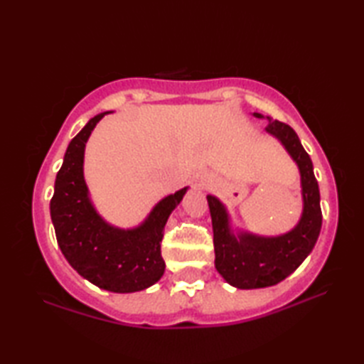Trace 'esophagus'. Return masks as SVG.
I'll use <instances>...</instances> for the list:
<instances>
[{
	"instance_id": "obj_1",
	"label": "esophagus",
	"mask_w": 364,
	"mask_h": 364,
	"mask_svg": "<svg viewBox=\"0 0 364 364\" xmlns=\"http://www.w3.org/2000/svg\"><path fill=\"white\" fill-rule=\"evenodd\" d=\"M198 186H200V188H205V186H206V181H205V178H202V180H200Z\"/></svg>"
}]
</instances>
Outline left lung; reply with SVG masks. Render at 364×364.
I'll return each instance as SVG.
<instances>
[{"label": "left lung", "instance_id": "obj_1", "mask_svg": "<svg viewBox=\"0 0 364 364\" xmlns=\"http://www.w3.org/2000/svg\"><path fill=\"white\" fill-rule=\"evenodd\" d=\"M253 117L264 115L253 112ZM267 122L266 133L283 145L299 168L304 208L294 228L277 236H261L233 227L227 206L215 196L206 197L214 231V266L237 289L267 288L283 282L311 253L322 227L319 184L310 154L289 125L269 117Z\"/></svg>", "mask_w": 364, "mask_h": 364}]
</instances>
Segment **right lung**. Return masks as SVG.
<instances>
[{
	"label": "right lung",
	"instance_id": "add662e5",
	"mask_svg": "<svg viewBox=\"0 0 364 364\" xmlns=\"http://www.w3.org/2000/svg\"><path fill=\"white\" fill-rule=\"evenodd\" d=\"M107 112L90 119L67 146L63 167L54 181L50 214L60 252L76 272L98 288L128 294L150 288L164 275L161 241L168 215L189 186L168 194L133 228L106 222L92 202L84 180L86 144Z\"/></svg>",
	"mask_w": 364,
	"mask_h": 364
}]
</instances>
